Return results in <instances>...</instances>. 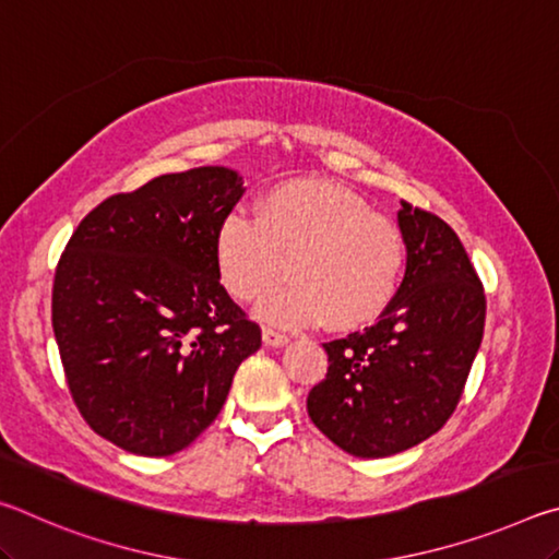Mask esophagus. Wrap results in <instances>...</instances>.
<instances>
[{
	"label": "esophagus",
	"instance_id": "esophagus-1",
	"mask_svg": "<svg viewBox=\"0 0 559 559\" xmlns=\"http://www.w3.org/2000/svg\"><path fill=\"white\" fill-rule=\"evenodd\" d=\"M288 340L290 337L286 333H278V330H273V328H263V345L281 347V345H286Z\"/></svg>",
	"mask_w": 559,
	"mask_h": 559
}]
</instances>
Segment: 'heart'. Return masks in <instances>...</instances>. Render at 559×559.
Here are the masks:
<instances>
[{
	"label": "heart",
	"instance_id": "obj_1",
	"mask_svg": "<svg viewBox=\"0 0 559 559\" xmlns=\"http://www.w3.org/2000/svg\"><path fill=\"white\" fill-rule=\"evenodd\" d=\"M404 261L400 226L328 182L281 185L261 200L259 219L231 212L216 229V266L236 300L259 298L290 273L293 283L259 306L290 328L323 318L333 330L367 325L392 302Z\"/></svg>",
	"mask_w": 559,
	"mask_h": 559
}]
</instances>
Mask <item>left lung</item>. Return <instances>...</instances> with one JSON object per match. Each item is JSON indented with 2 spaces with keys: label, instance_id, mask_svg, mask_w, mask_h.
I'll return each mask as SVG.
<instances>
[{
  "label": "left lung",
  "instance_id": "left-lung-1",
  "mask_svg": "<svg viewBox=\"0 0 559 559\" xmlns=\"http://www.w3.org/2000/svg\"><path fill=\"white\" fill-rule=\"evenodd\" d=\"M404 281L380 320L325 343L328 374L308 416L359 459H384L437 433L456 409L484 340L486 293L451 226L402 202Z\"/></svg>",
  "mask_w": 559,
  "mask_h": 559
}]
</instances>
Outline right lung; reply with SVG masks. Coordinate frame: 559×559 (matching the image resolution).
I'll return each instance as SVG.
<instances>
[{
	"label": "right lung",
	"instance_id": "add662e5",
	"mask_svg": "<svg viewBox=\"0 0 559 559\" xmlns=\"http://www.w3.org/2000/svg\"><path fill=\"white\" fill-rule=\"evenodd\" d=\"M243 194L229 167L159 175L86 214L53 276L51 323L98 437L173 456L222 412L261 328L219 283L216 229Z\"/></svg>",
	"mask_w": 559,
	"mask_h": 559
}]
</instances>
